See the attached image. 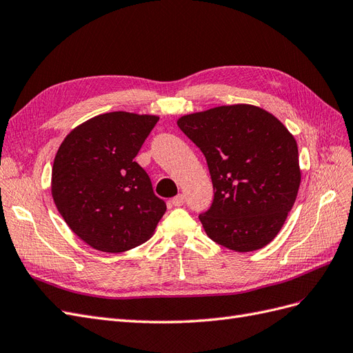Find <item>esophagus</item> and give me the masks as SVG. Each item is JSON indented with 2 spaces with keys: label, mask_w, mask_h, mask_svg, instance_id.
<instances>
[{
  "label": "esophagus",
  "mask_w": 353,
  "mask_h": 353,
  "mask_svg": "<svg viewBox=\"0 0 353 353\" xmlns=\"http://www.w3.org/2000/svg\"><path fill=\"white\" fill-rule=\"evenodd\" d=\"M184 203H185V197H184L183 194H178V196H175V197L172 199V205H174V206H176V208L183 206Z\"/></svg>",
  "instance_id": "obj_1"
}]
</instances>
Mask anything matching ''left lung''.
Segmentation results:
<instances>
[{
  "label": "left lung",
  "instance_id": "left-lung-1",
  "mask_svg": "<svg viewBox=\"0 0 353 353\" xmlns=\"http://www.w3.org/2000/svg\"><path fill=\"white\" fill-rule=\"evenodd\" d=\"M176 123L208 160L215 197L199 218L210 240L239 253L270 244L301 187L292 132L252 104L184 114Z\"/></svg>",
  "mask_w": 353,
  "mask_h": 353
}]
</instances>
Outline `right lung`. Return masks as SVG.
<instances>
[{"label": "right lung", "mask_w": 353, "mask_h": 353, "mask_svg": "<svg viewBox=\"0 0 353 353\" xmlns=\"http://www.w3.org/2000/svg\"><path fill=\"white\" fill-rule=\"evenodd\" d=\"M156 114L110 112L65 137L51 170V194L68 227L92 249L122 253L150 239L166 212L134 162Z\"/></svg>", "instance_id": "1"}]
</instances>
